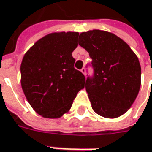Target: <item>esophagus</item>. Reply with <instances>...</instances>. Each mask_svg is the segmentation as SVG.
<instances>
[{
	"mask_svg": "<svg viewBox=\"0 0 152 152\" xmlns=\"http://www.w3.org/2000/svg\"><path fill=\"white\" fill-rule=\"evenodd\" d=\"M81 71L83 73V74H84V75H86V68H84V67H83V68L81 70Z\"/></svg>",
	"mask_w": 152,
	"mask_h": 152,
	"instance_id": "esophagus-1",
	"label": "esophagus"
}]
</instances>
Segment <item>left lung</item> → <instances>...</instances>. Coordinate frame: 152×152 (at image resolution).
Here are the masks:
<instances>
[{"label": "left lung", "instance_id": "1", "mask_svg": "<svg viewBox=\"0 0 152 152\" xmlns=\"http://www.w3.org/2000/svg\"><path fill=\"white\" fill-rule=\"evenodd\" d=\"M79 45L92 58L93 76L86 90L93 111L104 118L121 116L134 102L140 87L141 68L124 40L102 30L81 33Z\"/></svg>", "mask_w": 152, "mask_h": 152}]
</instances>
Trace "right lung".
<instances>
[{
  "label": "right lung",
  "mask_w": 152,
  "mask_h": 152,
  "mask_svg": "<svg viewBox=\"0 0 152 152\" xmlns=\"http://www.w3.org/2000/svg\"><path fill=\"white\" fill-rule=\"evenodd\" d=\"M78 36L76 32L48 34L24 55L22 88L29 104L44 118H60L68 112L85 86V76L75 69L72 57Z\"/></svg>",
  "instance_id": "1"
}]
</instances>
